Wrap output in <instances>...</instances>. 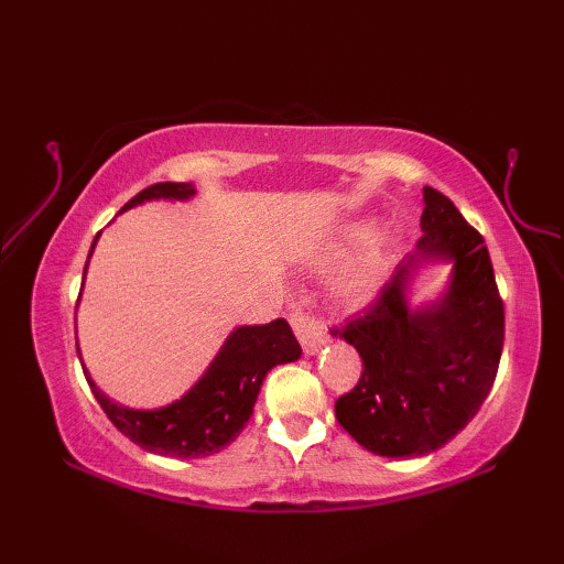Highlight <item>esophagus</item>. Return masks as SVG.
<instances>
[{
	"mask_svg": "<svg viewBox=\"0 0 564 564\" xmlns=\"http://www.w3.org/2000/svg\"><path fill=\"white\" fill-rule=\"evenodd\" d=\"M291 325L297 334V341H301L303 351L307 356H315L322 346L327 344V329L322 322L313 319V317H305V315H291Z\"/></svg>",
	"mask_w": 564,
	"mask_h": 564,
	"instance_id": "1",
	"label": "esophagus"
}]
</instances>
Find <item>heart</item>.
Wrapping results in <instances>:
<instances>
[{"mask_svg": "<svg viewBox=\"0 0 564 564\" xmlns=\"http://www.w3.org/2000/svg\"><path fill=\"white\" fill-rule=\"evenodd\" d=\"M373 235V223L356 220L339 227L322 245L310 263L315 269H327L341 261L351 250L355 254L341 263L329 283V297L341 307H364L382 291L394 267V235Z\"/></svg>", "mask_w": 564, "mask_h": 564, "instance_id": "heart-1", "label": "heart"}]
</instances>
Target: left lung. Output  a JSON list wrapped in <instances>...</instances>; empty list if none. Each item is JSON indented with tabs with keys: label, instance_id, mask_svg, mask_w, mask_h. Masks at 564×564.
<instances>
[{
	"label": "left lung",
	"instance_id": "8db88e82",
	"mask_svg": "<svg viewBox=\"0 0 564 564\" xmlns=\"http://www.w3.org/2000/svg\"><path fill=\"white\" fill-rule=\"evenodd\" d=\"M424 237L368 313L332 337L364 361L358 386L334 404L339 424L386 458L434 453L480 410L505 346V305L482 235L460 210L424 186ZM451 262L449 285L436 302L412 306L413 275Z\"/></svg>",
	"mask_w": 564,
	"mask_h": 564
}]
</instances>
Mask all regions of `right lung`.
<instances>
[{"mask_svg":"<svg viewBox=\"0 0 564 564\" xmlns=\"http://www.w3.org/2000/svg\"><path fill=\"white\" fill-rule=\"evenodd\" d=\"M194 196V184H154L140 191L133 200H128L121 213L142 206L148 200H188ZM99 235L91 242L84 275H87ZM301 354V344H297L285 319H273L269 325L235 327L227 334L220 351L215 354L208 368L203 370V376L182 398L172 404L154 406V410H133V406L113 402L109 394L97 388V382H94L82 361L77 344L84 378H87L94 398H97L113 426L138 443L140 448L158 455H170V458H206V455L218 453L227 443H232L249 422L251 412H254L261 382L269 370L273 366L297 361Z\"/></svg>","mask_w":564,"mask_h":564,"instance_id":"1","label":"right lung"}]
</instances>
